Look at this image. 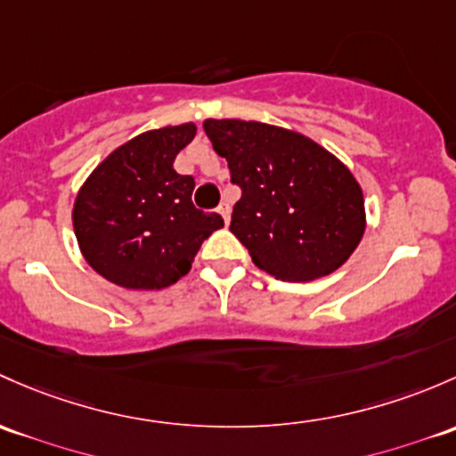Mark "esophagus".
Returning a JSON list of instances; mask_svg holds the SVG:
<instances>
[{"instance_id": "obj_1", "label": "esophagus", "mask_w": 456, "mask_h": 456, "mask_svg": "<svg viewBox=\"0 0 456 456\" xmlns=\"http://www.w3.org/2000/svg\"><path fill=\"white\" fill-rule=\"evenodd\" d=\"M218 214L223 216L224 223H229V220H232V208H229V203H220L218 205Z\"/></svg>"}]
</instances>
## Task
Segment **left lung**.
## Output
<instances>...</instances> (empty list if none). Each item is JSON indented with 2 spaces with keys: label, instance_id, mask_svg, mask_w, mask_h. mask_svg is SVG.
<instances>
[{
  "label": "left lung",
  "instance_id": "left-lung-1",
  "mask_svg": "<svg viewBox=\"0 0 456 456\" xmlns=\"http://www.w3.org/2000/svg\"><path fill=\"white\" fill-rule=\"evenodd\" d=\"M232 183L233 236L275 280L310 281L347 262L365 233V199L343 161L289 128L244 119H205Z\"/></svg>",
  "mask_w": 456,
  "mask_h": 456
}]
</instances>
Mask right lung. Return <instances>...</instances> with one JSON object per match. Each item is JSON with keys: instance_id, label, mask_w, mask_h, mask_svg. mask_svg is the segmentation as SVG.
<instances>
[{"instance_id": "1", "label": "right lung", "mask_w": 456, "mask_h": 456, "mask_svg": "<svg viewBox=\"0 0 456 456\" xmlns=\"http://www.w3.org/2000/svg\"><path fill=\"white\" fill-rule=\"evenodd\" d=\"M194 135L191 122L142 133L83 183L71 212L76 240L104 280L133 290L172 286L224 224L218 214L194 208V179L172 166Z\"/></svg>"}]
</instances>
